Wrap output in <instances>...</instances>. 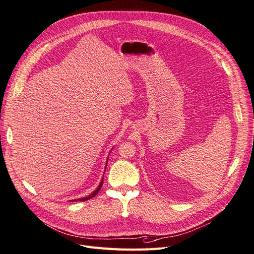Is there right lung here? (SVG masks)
I'll return each instance as SVG.
<instances>
[{"mask_svg":"<svg viewBox=\"0 0 254 254\" xmlns=\"http://www.w3.org/2000/svg\"><path fill=\"white\" fill-rule=\"evenodd\" d=\"M106 165H108V160H106V162H105V167H104V172H105V168H106ZM102 184H103V177L101 178V182H100V184H99V186L97 187V189L95 190V191H93L91 194L89 195H87V196H85V197H81V198H77V199H72L71 201H81V200H87V199H89V198H92V197H94V196L100 191V189H101V187H102Z\"/></svg>","mask_w":254,"mask_h":254,"instance_id":"add662e5","label":"right lung"}]
</instances>
